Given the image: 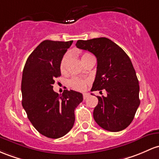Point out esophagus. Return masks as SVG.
I'll use <instances>...</instances> for the list:
<instances>
[{
  "label": "esophagus",
  "mask_w": 159,
  "mask_h": 159,
  "mask_svg": "<svg viewBox=\"0 0 159 159\" xmlns=\"http://www.w3.org/2000/svg\"><path fill=\"white\" fill-rule=\"evenodd\" d=\"M89 96H90V93H87V92H84V93H83V98L84 99H87L89 97Z\"/></svg>",
  "instance_id": "obj_1"
}]
</instances>
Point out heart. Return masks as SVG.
<instances>
[{
    "mask_svg": "<svg viewBox=\"0 0 159 159\" xmlns=\"http://www.w3.org/2000/svg\"><path fill=\"white\" fill-rule=\"evenodd\" d=\"M90 53H84L82 55V57H86V56L89 55ZM66 60H67V56L65 55L63 57H62V60H61L60 62V69L61 71H62L65 68V65H66ZM69 85L71 87V88L75 89V90H81L84 88L85 85H86V81L84 80L81 79V78H71V80H69Z\"/></svg>",
    "mask_w": 159,
    "mask_h": 159,
    "instance_id": "heart-1",
    "label": "heart"
}]
</instances>
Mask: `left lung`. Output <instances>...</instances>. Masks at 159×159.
Here are the masks:
<instances>
[{
	"label": "left lung",
	"mask_w": 159,
	"mask_h": 159,
	"mask_svg": "<svg viewBox=\"0 0 159 159\" xmlns=\"http://www.w3.org/2000/svg\"><path fill=\"white\" fill-rule=\"evenodd\" d=\"M75 45L97 57V74L91 90L102 92L104 89L107 93L106 97H97L95 121L111 132L128 128L140 103L139 81L130 59L118 45L106 38L78 40Z\"/></svg>",
	"instance_id": "left-lung-1"
}]
</instances>
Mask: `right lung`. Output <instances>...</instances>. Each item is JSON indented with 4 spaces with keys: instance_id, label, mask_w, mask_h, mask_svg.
Here are the masks:
<instances>
[{
    "instance_id": "1",
    "label": "right lung",
    "mask_w": 159,
    "mask_h": 159,
    "mask_svg": "<svg viewBox=\"0 0 159 159\" xmlns=\"http://www.w3.org/2000/svg\"><path fill=\"white\" fill-rule=\"evenodd\" d=\"M73 41L45 40L29 55L22 71V105L34 128L45 137H63L74 125L75 109L82 93L65 90L55 93L53 84L61 75L60 62Z\"/></svg>"
}]
</instances>
